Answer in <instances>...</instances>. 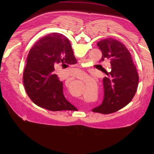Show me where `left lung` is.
Listing matches in <instances>:
<instances>
[{"label": "left lung", "instance_id": "left-lung-1", "mask_svg": "<svg viewBox=\"0 0 154 154\" xmlns=\"http://www.w3.org/2000/svg\"><path fill=\"white\" fill-rule=\"evenodd\" d=\"M102 51L100 61H110V70L104 72L103 103L92 111L103 114L116 112L127 105L135 95L138 85V73L130 51L120 42L107 38L97 43Z\"/></svg>", "mask_w": 154, "mask_h": 154}]
</instances>
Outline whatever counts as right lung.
Listing matches in <instances>:
<instances>
[{
	"instance_id": "add662e5",
	"label": "right lung",
	"mask_w": 154,
	"mask_h": 154,
	"mask_svg": "<svg viewBox=\"0 0 154 154\" xmlns=\"http://www.w3.org/2000/svg\"><path fill=\"white\" fill-rule=\"evenodd\" d=\"M77 60L68 39L60 33L42 38L32 48L23 73V82L30 99L51 111L75 110L65 99L63 83L55 73L58 64H75Z\"/></svg>"
}]
</instances>
